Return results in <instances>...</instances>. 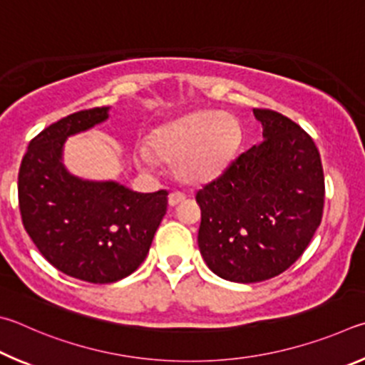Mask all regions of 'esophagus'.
I'll list each match as a JSON object with an SVG mask.
<instances>
[{
  "mask_svg": "<svg viewBox=\"0 0 365 365\" xmlns=\"http://www.w3.org/2000/svg\"><path fill=\"white\" fill-rule=\"evenodd\" d=\"M186 200V194L184 192H179V190H175V192H171L170 197H168V203L171 207H176L179 205V203Z\"/></svg>",
  "mask_w": 365,
  "mask_h": 365,
  "instance_id": "1",
  "label": "esophagus"
}]
</instances>
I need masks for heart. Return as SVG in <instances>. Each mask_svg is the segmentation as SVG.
<instances>
[{
  "label": "heart",
  "mask_w": 365,
  "mask_h": 365,
  "mask_svg": "<svg viewBox=\"0 0 365 365\" xmlns=\"http://www.w3.org/2000/svg\"><path fill=\"white\" fill-rule=\"evenodd\" d=\"M240 125L232 115L195 110L158 125L147 138V149L165 162H176V175L186 182L212 181L227 168L240 144ZM139 163H150L145 149Z\"/></svg>",
  "instance_id": "heart-1"
}]
</instances>
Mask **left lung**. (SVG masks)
Segmentation results:
<instances>
[{"instance_id":"8db88e82","label":"left lung","mask_w":365,"mask_h":365,"mask_svg":"<svg viewBox=\"0 0 365 365\" xmlns=\"http://www.w3.org/2000/svg\"><path fill=\"white\" fill-rule=\"evenodd\" d=\"M253 113L263 140L195 195L203 259L216 276L240 284L276 277L302 257L321 225L325 197L309 134L271 108Z\"/></svg>"}]
</instances>
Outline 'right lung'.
<instances>
[{"mask_svg":"<svg viewBox=\"0 0 365 365\" xmlns=\"http://www.w3.org/2000/svg\"><path fill=\"white\" fill-rule=\"evenodd\" d=\"M107 107L70 113L36 134L19 170L25 231L56 269L91 284L130 276L145 259L168 192L138 194L117 182H89L61 163L67 136L101 123Z\"/></svg>","mask_w":365,"mask_h":365,"instance_id":"obj_1","label":"right lung"}]
</instances>
